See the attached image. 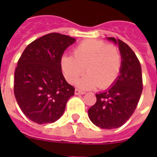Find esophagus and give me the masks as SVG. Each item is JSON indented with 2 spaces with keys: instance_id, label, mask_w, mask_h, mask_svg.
<instances>
[{
  "instance_id": "obj_1",
  "label": "esophagus",
  "mask_w": 157,
  "mask_h": 157,
  "mask_svg": "<svg viewBox=\"0 0 157 157\" xmlns=\"http://www.w3.org/2000/svg\"><path fill=\"white\" fill-rule=\"evenodd\" d=\"M75 94L76 95H78V94H85L86 92L80 90H78V89H75Z\"/></svg>"
}]
</instances>
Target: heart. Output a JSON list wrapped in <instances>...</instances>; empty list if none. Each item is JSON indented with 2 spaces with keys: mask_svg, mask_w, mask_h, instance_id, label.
<instances>
[{
  "mask_svg": "<svg viewBox=\"0 0 157 157\" xmlns=\"http://www.w3.org/2000/svg\"><path fill=\"white\" fill-rule=\"evenodd\" d=\"M60 66L69 83L75 82L86 68L88 72L77 82L82 89H107L117 80L122 67L119 48L99 40L82 41L73 49V56H63Z\"/></svg>",
  "mask_w": 157,
  "mask_h": 157,
  "instance_id": "1",
  "label": "heart"
}]
</instances>
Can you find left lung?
I'll return each mask as SVG.
<instances>
[{
    "instance_id": "left-lung-1",
    "label": "left lung",
    "mask_w": 157,
    "mask_h": 157,
    "mask_svg": "<svg viewBox=\"0 0 157 157\" xmlns=\"http://www.w3.org/2000/svg\"><path fill=\"white\" fill-rule=\"evenodd\" d=\"M119 45L122 56L120 75L108 90L96 94L97 101L88 111L90 120L102 129L123 126L132 116L141 97L143 84L141 67L134 51L121 40L108 37Z\"/></svg>"
}]
</instances>
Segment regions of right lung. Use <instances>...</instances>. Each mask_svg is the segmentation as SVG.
<instances>
[{
	"instance_id": "right-lung-1",
	"label": "right lung",
	"mask_w": 157,
	"mask_h": 157,
	"mask_svg": "<svg viewBox=\"0 0 157 157\" xmlns=\"http://www.w3.org/2000/svg\"><path fill=\"white\" fill-rule=\"evenodd\" d=\"M75 39L50 33L34 40L25 48L15 70L14 94L29 120L38 124L59 120L75 88L63 75L60 60Z\"/></svg>"
}]
</instances>
